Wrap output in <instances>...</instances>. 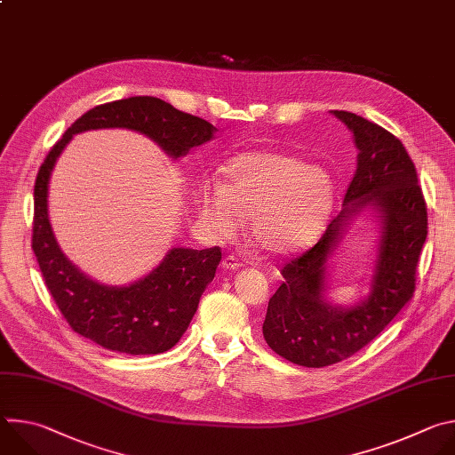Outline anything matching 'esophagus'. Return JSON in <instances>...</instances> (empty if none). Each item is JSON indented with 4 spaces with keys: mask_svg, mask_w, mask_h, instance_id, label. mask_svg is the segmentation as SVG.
I'll return each instance as SVG.
<instances>
[{
    "mask_svg": "<svg viewBox=\"0 0 455 455\" xmlns=\"http://www.w3.org/2000/svg\"><path fill=\"white\" fill-rule=\"evenodd\" d=\"M221 267H223V270H239L243 265L239 263V259H237L235 255H227V257L223 259Z\"/></svg>",
    "mask_w": 455,
    "mask_h": 455,
    "instance_id": "esophagus-1",
    "label": "esophagus"
}]
</instances>
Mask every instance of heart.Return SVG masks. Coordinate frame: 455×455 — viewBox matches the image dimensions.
<instances>
[{"label":"heart","instance_id":"1","mask_svg":"<svg viewBox=\"0 0 455 455\" xmlns=\"http://www.w3.org/2000/svg\"><path fill=\"white\" fill-rule=\"evenodd\" d=\"M223 183L196 192L200 223L216 237H232L248 216L251 237L267 251L286 255L315 239L333 204L330 174L300 158L255 149L221 167Z\"/></svg>","mask_w":455,"mask_h":455}]
</instances>
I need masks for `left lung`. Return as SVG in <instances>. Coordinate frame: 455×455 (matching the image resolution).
<instances>
[{"mask_svg":"<svg viewBox=\"0 0 455 455\" xmlns=\"http://www.w3.org/2000/svg\"><path fill=\"white\" fill-rule=\"evenodd\" d=\"M331 113L349 127L358 149L346 207L315 246L284 265V281L270 299L263 323L267 344L279 356L304 367L342 362L387 328L412 299L428 232L427 204L403 144L363 116L339 109ZM367 206L382 221L371 293L356 307H333L323 299L327 257L350 218Z\"/></svg>","mask_w":455,"mask_h":455,"instance_id":"1","label":"left lung"}]
</instances>
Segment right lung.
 I'll list each match as a JSON object with an SVG mask.
<instances>
[{
	"instance_id": "add662e5",
	"label": "right lung",
	"mask_w": 455,
	"mask_h": 455,
	"mask_svg": "<svg viewBox=\"0 0 455 455\" xmlns=\"http://www.w3.org/2000/svg\"><path fill=\"white\" fill-rule=\"evenodd\" d=\"M102 127L133 129L172 158L209 142L216 127L156 97H129L100 104L67 129L36 178L32 250L46 288L70 328L115 353L158 355L176 346L187 331L200 297L216 275L221 248H172L149 275L129 286L100 284L68 261L48 218L50 174L74 135Z\"/></svg>"
}]
</instances>
